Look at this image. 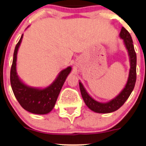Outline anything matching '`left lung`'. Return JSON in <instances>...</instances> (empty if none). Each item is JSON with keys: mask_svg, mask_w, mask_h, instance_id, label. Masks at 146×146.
<instances>
[{"mask_svg": "<svg viewBox=\"0 0 146 146\" xmlns=\"http://www.w3.org/2000/svg\"><path fill=\"white\" fill-rule=\"evenodd\" d=\"M119 36L122 39H123L126 48L128 49L129 56L130 59V70L129 73L128 82L123 90L120 93V94L113 99V100L108 102V103H100L93 100L89 95L87 93L86 90L84 89L81 82H79L80 84V91H81L82 96L84 101L85 104L90 110L99 113H109L118 110L121 106L125 102L128 100L132 91L134 89L135 82L137 79V55L135 53L134 45L132 43V37L130 33L125 29L122 27Z\"/></svg>", "mask_w": 146, "mask_h": 146, "instance_id": "1", "label": "left lung"}]
</instances>
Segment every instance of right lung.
<instances>
[{
	"label": "right lung",
	"mask_w": 146,
	"mask_h": 146,
	"mask_svg": "<svg viewBox=\"0 0 146 146\" xmlns=\"http://www.w3.org/2000/svg\"><path fill=\"white\" fill-rule=\"evenodd\" d=\"M23 38L22 35L15 47L12 65L10 71V82L14 94L18 102L25 110L38 115L47 114L54 107L57 99L66 77L71 71L68 66L60 72V75L51 86L44 89H37L24 84L16 74V59L18 48Z\"/></svg>",
	"instance_id": "right-lung-1"
}]
</instances>
